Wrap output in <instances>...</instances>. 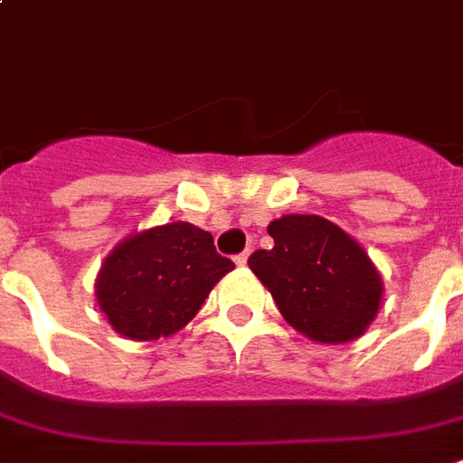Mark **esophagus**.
<instances>
[{
	"mask_svg": "<svg viewBox=\"0 0 463 463\" xmlns=\"http://www.w3.org/2000/svg\"><path fill=\"white\" fill-rule=\"evenodd\" d=\"M245 263H248V253L235 255V265H245Z\"/></svg>",
	"mask_w": 463,
	"mask_h": 463,
	"instance_id": "esophagus-1",
	"label": "esophagus"
}]
</instances>
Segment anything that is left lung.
<instances>
[{
    "instance_id": "obj_1",
    "label": "left lung",
    "mask_w": 463,
    "mask_h": 463,
    "mask_svg": "<svg viewBox=\"0 0 463 463\" xmlns=\"http://www.w3.org/2000/svg\"><path fill=\"white\" fill-rule=\"evenodd\" d=\"M270 250L248 265L280 316L318 344H348L376 318L383 280L358 242L321 215H283L268 225Z\"/></svg>"
}]
</instances>
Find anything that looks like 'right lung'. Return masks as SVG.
Wrapping results in <instances>:
<instances>
[{
  "instance_id": "obj_1",
  "label": "right lung",
  "mask_w": 463,
  "mask_h": 463,
  "mask_svg": "<svg viewBox=\"0 0 463 463\" xmlns=\"http://www.w3.org/2000/svg\"><path fill=\"white\" fill-rule=\"evenodd\" d=\"M232 268V260L218 255L210 232L167 222L112 248L97 273L95 296L119 335L157 341L193 321Z\"/></svg>"
}]
</instances>
